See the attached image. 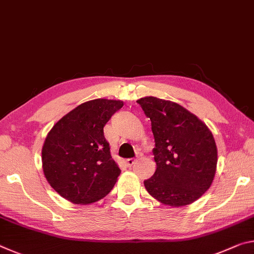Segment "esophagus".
Masks as SVG:
<instances>
[{
	"mask_svg": "<svg viewBox=\"0 0 254 254\" xmlns=\"http://www.w3.org/2000/svg\"><path fill=\"white\" fill-rule=\"evenodd\" d=\"M135 162H136V158H128L124 163H126V165H127V167H131L132 165H133Z\"/></svg>",
	"mask_w": 254,
	"mask_h": 254,
	"instance_id": "obj_1",
	"label": "esophagus"
}]
</instances>
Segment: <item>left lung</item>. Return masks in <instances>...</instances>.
Masks as SVG:
<instances>
[{
	"label": "left lung",
	"mask_w": 254,
	"mask_h": 254,
	"mask_svg": "<svg viewBox=\"0 0 254 254\" xmlns=\"http://www.w3.org/2000/svg\"><path fill=\"white\" fill-rule=\"evenodd\" d=\"M136 103L151 121L155 174L143 182L152 198L171 207L198 200L214 181L217 146L211 131L187 108L152 96Z\"/></svg>",
	"instance_id": "1"
}]
</instances>
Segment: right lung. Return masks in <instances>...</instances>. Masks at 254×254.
Listing matches in <instances>:
<instances>
[{
    "label": "right lung",
    "instance_id": "right-lung-1",
    "mask_svg": "<svg viewBox=\"0 0 254 254\" xmlns=\"http://www.w3.org/2000/svg\"><path fill=\"white\" fill-rule=\"evenodd\" d=\"M122 100L97 98L82 103L56 122L44 141V175L55 192L74 204L106 196L121 170L112 159L104 127Z\"/></svg>",
    "mask_w": 254,
    "mask_h": 254
}]
</instances>
